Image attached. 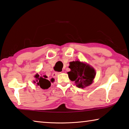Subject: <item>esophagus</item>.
<instances>
[{
	"instance_id": "1",
	"label": "esophagus",
	"mask_w": 129,
	"mask_h": 129,
	"mask_svg": "<svg viewBox=\"0 0 129 129\" xmlns=\"http://www.w3.org/2000/svg\"><path fill=\"white\" fill-rule=\"evenodd\" d=\"M60 72H55L53 73V74H52V76H53V77H56L57 76H58L59 74H60Z\"/></svg>"
}]
</instances>
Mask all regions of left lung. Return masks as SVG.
Here are the masks:
<instances>
[{
	"label": "left lung",
	"mask_w": 129,
	"mask_h": 129,
	"mask_svg": "<svg viewBox=\"0 0 129 129\" xmlns=\"http://www.w3.org/2000/svg\"><path fill=\"white\" fill-rule=\"evenodd\" d=\"M69 67L71 69L67 73L69 79L74 81L77 87L84 88L93 82L96 73L93 67L89 64L77 60L70 62Z\"/></svg>",
	"instance_id": "left-lung-1"
}]
</instances>
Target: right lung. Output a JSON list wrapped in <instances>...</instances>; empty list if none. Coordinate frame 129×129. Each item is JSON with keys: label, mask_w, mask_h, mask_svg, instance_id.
<instances>
[{"label": "right lung", "mask_w": 129, "mask_h": 129, "mask_svg": "<svg viewBox=\"0 0 129 129\" xmlns=\"http://www.w3.org/2000/svg\"><path fill=\"white\" fill-rule=\"evenodd\" d=\"M35 78H36V81H34V82L37 83V86H39L42 89H47L51 86V82H52L54 81L53 79H51V82L46 79V75L40 76L38 74H36Z\"/></svg>", "instance_id": "right-lung-1"}]
</instances>
